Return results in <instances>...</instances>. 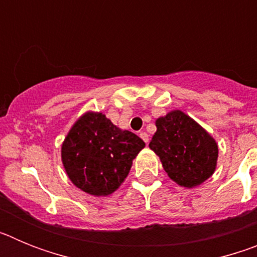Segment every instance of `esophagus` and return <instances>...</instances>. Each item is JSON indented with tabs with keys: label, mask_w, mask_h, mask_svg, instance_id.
<instances>
[{
	"label": "esophagus",
	"mask_w": 257,
	"mask_h": 257,
	"mask_svg": "<svg viewBox=\"0 0 257 257\" xmlns=\"http://www.w3.org/2000/svg\"><path fill=\"white\" fill-rule=\"evenodd\" d=\"M139 135H140V138H142V139L144 140V142L147 143V144H148V143H149V135H148V134L144 133V131H142V133H140Z\"/></svg>",
	"instance_id": "1"
}]
</instances>
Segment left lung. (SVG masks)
I'll return each mask as SVG.
<instances>
[{
    "label": "left lung",
    "mask_w": 257,
    "mask_h": 257,
    "mask_svg": "<svg viewBox=\"0 0 257 257\" xmlns=\"http://www.w3.org/2000/svg\"><path fill=\"white\" fill-rule=\"evenodd\" d=\"M149 148L160 157L171 180L185 188L197 187L216 169L219 149L212 136L181 110L156 121Z\"/></svg>",
    "instance_id": "8db88e82"
}]
</instances>
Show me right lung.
Masks as SVG:
<instances>
[{
  "label": "right lung",
  "mask_w": 257,
  "mask_h": 257,
  "mask_svg": "<svg viewBox=\"0 0 257 257\" xmlns=\"http://www.w3.org/2000/svg\"><path fill=\"white\" fill-rule=\"evenodd\" d=\"M145 143L121 130L103 113L87 112L73 124L61 145V161L70 181L92 196H109L130 172Z\"/></svg>",
  "instance_id": "right-lung-1"
}]
</instances>
